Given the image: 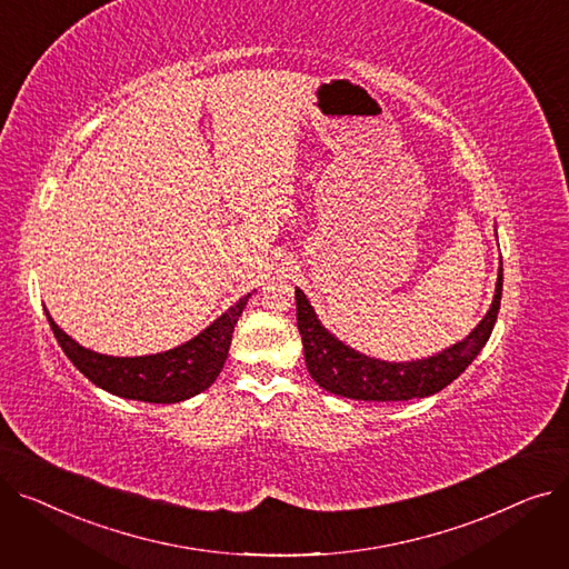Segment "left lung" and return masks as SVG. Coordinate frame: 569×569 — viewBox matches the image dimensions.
Here are the masks:
<instances>
[{"mask_svg":"<svg viewBox=\"0 0 569 569\" xmlns=\"http://www.w3.org/2000/svg\"><path fill=\"white\" fill-rule=\"evenodd\" d=\"M502 295V262L498 269L496 295L491 309L480 325L459 343L445 348L433 357L412 362H382L352 350L318 320L307 295L295 288L297 330L302 335L305 362L311 378L337 397L357 401H408L425 399L457 380L489 341L500 309Z\"/></svg>","mask_w":569,"mask_h":569,"instance_id":"obj_1","label":"left lung"}]
</instances>
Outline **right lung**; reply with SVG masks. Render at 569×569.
<instances>
[{
  "mask_svg": "<svg viewBox=\"0 0 569 569\" xmlns=\"http://www.w3.org/2000/svg\"><path fill=\"white\" fill-rule=\"evenodd\" d=\"M249 297L251 295H244L191 341L144 357H110L87 350L59 330L48 311L46 316L57 343L62 346L73 367L101 390L147 403H179L204 392L221 373L234 325L242 316Z\"/></svg>",
  "mask_w": 569,
  "mask_h": 569,
  "instance_id": "obj_1",
  "label": "right lung"
}]
</instances>
